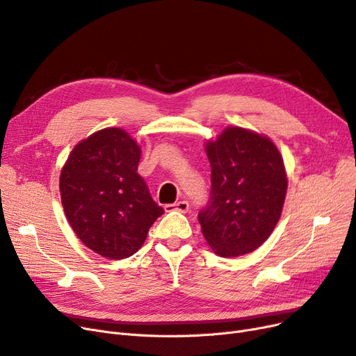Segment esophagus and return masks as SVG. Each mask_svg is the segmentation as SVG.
<instances>
[{
	"mask_svg": "<svg viewBox=\"0 0 356 356\" xmlns=\"http://www.w3.org/2000/svg\"><path fill=\"white\" fill-rule=\"evenodd\" d=\"M165 209L166 211H178V212H181V213H186V212H188V209H190V204H188V202H186V200H181V202H177V203H174V204H166L165 206Z\"/></svg>",
	"mask_w": 356,
	"mask_h": 356,
	"instance_id": "esophagus-1",
	"label": "esophagus"
}]
</instances>
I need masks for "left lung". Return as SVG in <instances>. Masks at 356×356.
I'll return each mask as SVG.
<instances>
[{"label":"left lung","instance_id":"left-lung-1","mask_svg":"<svg viewBox=\"0 0 356 356\" xmlns=\"http://www.w3.org/2000/svg\"><path fill=\"white\" fill-rule=\"evenodd\" d=\"M212 168L211 200L199 213L213 253L236 257L271 236L287 193V174L277 145L266 136L228 127L204 144Z\"/></svg>","mask_w":356,"mask_h":356}]
</instances>
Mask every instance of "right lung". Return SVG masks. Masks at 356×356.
<instances>
[{
    "instance_id": "obj_1",
    "label": "right lung",
    "mask_w": 356,
    "mask_h": 356,
    "mask_svg": "<svg viewBox=\"0 0 356 356\" xmlns=\"http://www.w3.org/2000/svg\"><path fill=\"white\" fill-rule=\"evenodd\" d=\"M140 157V145L125 129L104 128L73 147L61 168V204L72 229L108 259L138 252L163 215L137 174Z\"/></svg>"
}]
</instances>
